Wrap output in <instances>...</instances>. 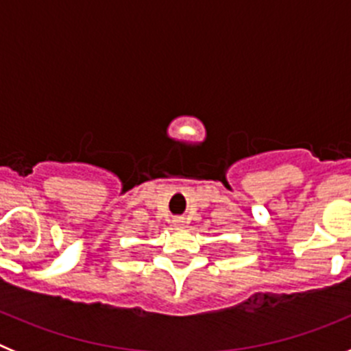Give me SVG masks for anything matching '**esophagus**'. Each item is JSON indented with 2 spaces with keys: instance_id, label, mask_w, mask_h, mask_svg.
<instances>
[{
  "instance_id": "obj_1",
  "label": "esophagus",
  "mask_w": 351,
  "mask_h": 351,
  "mask_svg": "<svg viewBox=\"0 0 351 351\" xmlns=\"http://www.w3.org/2000/svg\"><path fill=\"white\" fill-rule=\"evenodd\" d=\"M173 226H178V228H182V226H184V219H182V218H176V219H173Z\"/></svg>"
}]
</instances>
